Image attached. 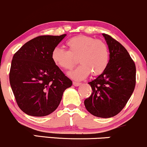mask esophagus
<instances>
[{
  "label": "esophagus",
  "instance_id": "obj_1",
  "mask_svg": "<svg viewBox=\"0 0 147 147\" xmlns=\"http://www.w3.org/2000/svg\"><path fill=\"white\" fill-rule=\"evenodd\" d=\"M73 85H74V86L78 87V86H79V85H81V83H80V82H76V81H74V82H73Z\"/></svg>",
  "mask_w": 147,
  "mask_h": 147
}]
</instances>
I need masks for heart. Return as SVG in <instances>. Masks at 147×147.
<instances>
[{
	"label": "heart",
	"instance_id": "heart-1",
	"mask_svg": "<svg viewBox=\"0 0 147 147\" xmlns=\"http://www.w3.org/2000/svg\"><path fill=\"white\" fill-rule=\"evenodd\" d=\"M68 51L54 48L51 53L53 63L63 70H70L76 64L80 65L68 75L75 80H82L92 73L98 76L105 71L109 63L110 53L104 42L90 36L79 35L66 42Z\"/></svg>",
	"mask_w": 147,
	"mask_h": 147
}]
</instances>
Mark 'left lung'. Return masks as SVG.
Returning <instances> with one entry per match:
<instances>
[{
    "instance_id": "left-lung-1",
    "label": "left lung",
    "mask_w": 147,
    "mask_h": 147,
    "mask_svg": "<svg viewBox=\"0 0 147 147\" xmlns=\"http://www.w3.org/2000/svg\"><path fill=\"white\" fill-rule=\"evenodd\" d=\"M108 46L110 60L103 73L88 82L92 94L84 101L94 116L110 118L119 113L134 91L136 68L124 47L107 34H102Z\"/></svg>"
}]
</instances>
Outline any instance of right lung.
I'll return each mask as SVG.
<instances>
[{
  "label": "right lung",
  "mask_w": 147,
  "mask_h": 147,
  "mask_svg": "<svg viewBox=\"0 0 147 147\" xmlns=\"http://www.w3.org/2000/svg\"><path fill=\"white\" fill-rule=\"evenodd\" d=\"M67 35L39 36L13 56L9 82L18 106L30 116L44 117L57 109L72 81L57 67L51 53Z\"/></svg>",
  "instance_id": "1"
}]
</instances>
